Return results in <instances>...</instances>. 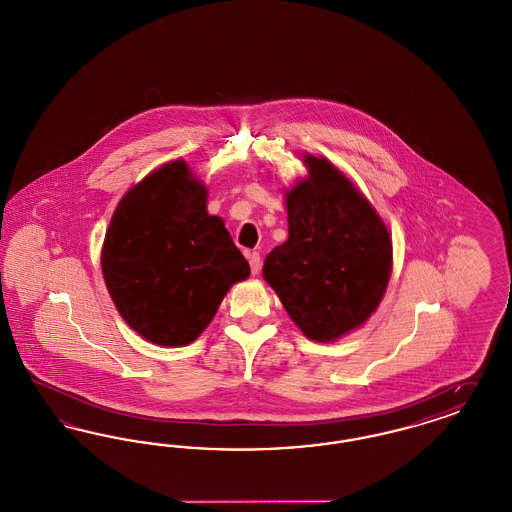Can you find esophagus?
<instances>
[{
    "label": "esophagus",
    "mask_w": 512,
    "mask_h": 512,
    "mask_svg": "<svg viewBox=\"0 0 512 512\" xmlns=\"http://www.w3.org/2000/svg\"><path fill=\"white\" fill-rule=\"evenodd\" d=\"M247 259H249L251 272H253V274H257V272L261 270V255H259L257 251H251V253H247Z\"/></svg>",
    "instance_id": "1"
}]
</instances>
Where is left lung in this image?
Returning <instances> with one entry per match:
<instances>
[{"mask_svg": "<svg viewBox=\"0 0 512 512\" xmlns=\"http://www.w3.org/2000/svg\"><path fill=\"white\" fill-rule=\"evenodd\" d=\"M286 197L290 238L263 276L293 322L315 341L338 340L370 317L391 274V238L361 192L326 159Z\"/></svg>", "mask_w": 512, "mask_h": 512, "instance_id": "1", "label": "left lung"}]
</instances>
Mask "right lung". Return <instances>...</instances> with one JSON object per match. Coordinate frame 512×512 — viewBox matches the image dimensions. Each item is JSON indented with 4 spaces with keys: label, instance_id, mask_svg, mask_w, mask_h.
Wrapping results in <instances>:
<instances>
[{
    "label": "right lung",
    "instance_id": "add662e5",
    "mask_svg": "<svg viewBox=\"0 0 512 512\" xmlns=\"http://www.w3.org/2000/svg\"><path fill=\"white\" fill-rule=\"evenodd\" d=\"M207 190L184 161L151 172L122 197L101 251V270L117 311L147 341L180 347L209 326L249 263Z\"/></svg>",
    "mask_w": 512,
    "mask_h": 512
}]
</instances>
